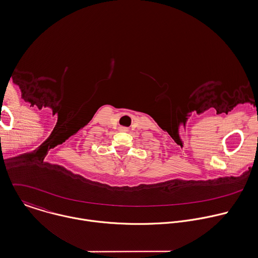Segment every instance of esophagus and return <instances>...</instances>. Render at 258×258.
<instances>
[{"instance_id":"34e87169","label":"esophagus","mask_w":258,"mask_h":258,"mask_svg":"<svg viewBox=\"0 0 258 258\" xmlns=\"http://www.w3.org/2000/svg\"><path fill=\"white\" fill-rule=\"evenodd\" d=\"M120 130H121V131H126L125 127H120Z\"/></svg>"}]
</instances>
